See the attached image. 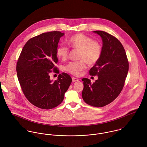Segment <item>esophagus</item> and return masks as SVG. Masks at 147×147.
<instances>
[{"label":"esophagus","mask_w":147,"mask_h":147,"mask_svg":"<svg viewBox=\"0 0 147 147\" xmlns=\"http://www.w3.org/2000/svg\"><path fill=\"white\" fill-rule=\"evenodd\" d=\"M72 80L73 82H76L79 81V79L76 78H72Z\"/></svg>","instance_id":"obj_1"}]
</instances>
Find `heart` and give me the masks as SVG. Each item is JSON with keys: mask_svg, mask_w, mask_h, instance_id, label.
<instances>
[{"mask_svg": "<svg viewBox=\"0 0 147 147\" xmlns=\"http://www.w3.org/2000/svg\"><path fill=\"white\" fill-rule=\"evenodd\" d=\"M68 45L73 49L80 51L78 62L68 63L64 67L66 71L78 76L86 67L85 62L92 65L97 63L100 59L102 53V46L99 42L93 41L92 38L82 33L76 34L70 37L68 41ZM69 50L67 47L60 46L57 50V56L65 60L68 56Z\"/></svg>", "mask_w": 147, "mask_h": 147, "instance_id": "obj_1", "label": "heart"}]
</instances>
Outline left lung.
I'll use <instances>...</instances> for the list:
<instances>
[{
    "label": "left lung",
    "mask_w": 147,
    "mask_h": 147,
    "mask_svg": "<svg viewBox=\"0 0 147 147\" xmlns=\"http://www.w3.org/2000/svg\"><path fill=\"white\" fill-rule=\"evenodd\" d=\"M102 40V53L98 61L90 68V75L98 76L93 84L83 78V99L88 105L103 107L113 102L121 92L128 71L125 50L120 41L104 32L93 31Z\"/></svg>",
    "instance_id": "8db88e82"
}]
</instances>
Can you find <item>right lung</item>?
Returning <instances> with one entry per match:
<instances>
[{"mask_svg":"<svg viewBox=\"0 0 147 147\" xmlns=\"http://www.w3.org/2000/svg\"><path fill=\"white\" fill-rule=\"evenodd\" d=\"M64 33L54 31L43 33L25 43L19 58L16 71L22 90L28 100L42 109H51L61 104L72 82L63 72L57 80L50 79L52 70L59 73L58 44Z\"/></svg>","mask_w":147,"mask_h":147,"instance_id":"add662e5","label":"right lung"}]
</instances>
